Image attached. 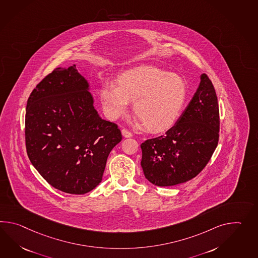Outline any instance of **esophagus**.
I'll return each instance as SVG.
<instances>
[{"instance_id": "obj_1", "label": "esophagus", "mask_w": 258, "mask_h": 258, "mask_svg": "<svg viewBox=\"0 0 258 258\" xmlns=\"http://www.w3.org/2000/svg\"><path fill=\"white\" fill-rule=\"evenodd\" d=\"M121 132H122V135H123L124 137L130 138L132 136V132H130V131H127L126 128H123V130L121 131Z\"/></svg>"}]
</instances>
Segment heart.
I'll return each mask as SVG.
<instances>
[{"label":"heart","mask_w":258,"mask_h":258,"mask_svg":"<svg viewBox=\"0 0 258 258\" xmlns=\"http://www.w3.org/2000/svg\"><path fill=\"white\" fill-rule=\"evenodd\" d=\"M187 97V85L178 75L152 67L132 69L115 83L100 90L103 110L112 119L126 115L130 103L144 127L151 132H166L174 126Z\"/></svg>","instance_id":"1"}]
</instances>
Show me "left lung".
I'll list each match as a JSON object with an SVG mask.
<instances>
[{
    "label": "left lung",
    "mask_w": 258,
    "mask_h": 258,
    "mask_svg": "<svg viewBox=\"0 0 258 258\" xmlns=\"http://www.w3.org/2000/svg\"><path fill=\"white\" fill-rule=\"evenodd\" d=\"M219 124L216 91L208 76L203 74L199 88L176 125L165 135L141 144L145 178L161 187L195 178L218 146Z\"/></svg>",
    "instance_id": "left-lung-1"
}]
</instances>
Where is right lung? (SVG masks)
<instances>
[{
    "label": "right lung",
    "instance_id": "obj_1",
    "mask_svg": "<svg viewBox=\"0 0 258 258\" xmlns=\"http://www.w3.org/2000/svg\"><path fill=\"white\" fill-rule=\"evenodd\" d=\"M88 87L76 64L57 68L35 87L26 109L29 160L48 183L71 195L102 181L109 154L122 140L117 125L98 115Z\"/></svg>",
    "mask_w": 258,
    "mask_h": 258
}]
</instances>
